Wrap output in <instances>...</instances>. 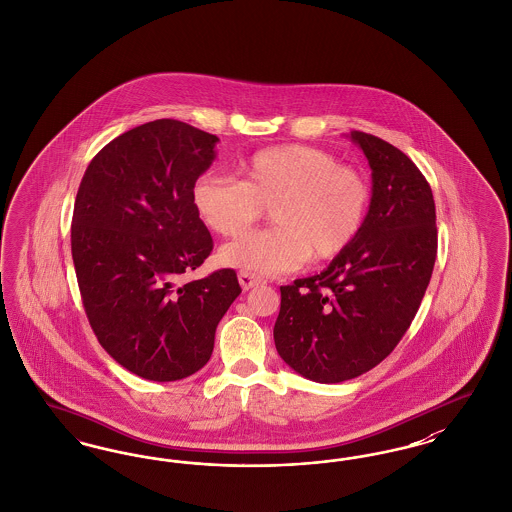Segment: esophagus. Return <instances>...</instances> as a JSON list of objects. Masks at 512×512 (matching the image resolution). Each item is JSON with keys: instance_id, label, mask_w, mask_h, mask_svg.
<instances>
[{"instance_id": "34e87169", "label": "esophagus", "mask_w": 512, "mask_h": 512, "mask_svg": "<svg viewBox=\"0 0 512 512\" xmlns=\"http://www.w3.org/2000/svg\"><path fill=\"white\" fill-rule=\"evenodd\" d=\"M238 282H240V286L242 289H251V287L259 286L263 280L259 278V276H255V274H251V272H240L238 274Z\"/></svg>"}]
</instances>
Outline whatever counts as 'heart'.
<instances>
[{
  "mask_svg": "<svg viewBox=\"0 0 512 512\" xmlns=\"http://www.w3.org/2000/svg\"><path fill=\"white\" fill-rule=\"evenodd\" d=\"M242 181L205 173L192 188V204L207 228L240 238L270 207L274 228L221 249L226 266L259 274L295 270L308 259L337 257L366 219L369 188L352 167L328 150L282 144L251 154Z\"/></svg>",
  "mask_w": 512,
  "mask_h": 512,
  "instance_id": "heart-1",
  "label": "heart"
}]
</instances>
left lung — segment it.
I'll list each match as a JSON object with an SVG mask.
<instances>
[{"mask_svg":"<svg viewBox=\"0 0 512 512\" xmlns=\"http://www.w3.org/2000/svg\"><path fill=\"white\" fill-rule=\"evenodd\" d=\"M371 167V202L356 238L320 274L280 287L274 343L316 383L354 379L383 362L415 318L436 261L427 179L396 146L350 131Z\"/></svg>","mask_w":512,"mask_h":512,"instance_id":"left-lung-1","label":"left lung"}]
</instances>
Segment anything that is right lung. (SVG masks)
<instances>
[{"mask_svg": "<svg viewBox=\"0 0 512 512\" xmlns=\"http://www.w3.org/2000/svg\"><path fill=\"white\" fill-rule=\"evenodd\" d=\"M217 143L179 120L143 123L106 144L78 188L72 259L89 324L120 366L148 381L204 368L242 293L232 268L183 282L213 249L192 188Z\"/></svg>", "mask_w": 512, "mask_h": 512, "instance_id": "obj_1", "label": "right lung"}]
</instances>
